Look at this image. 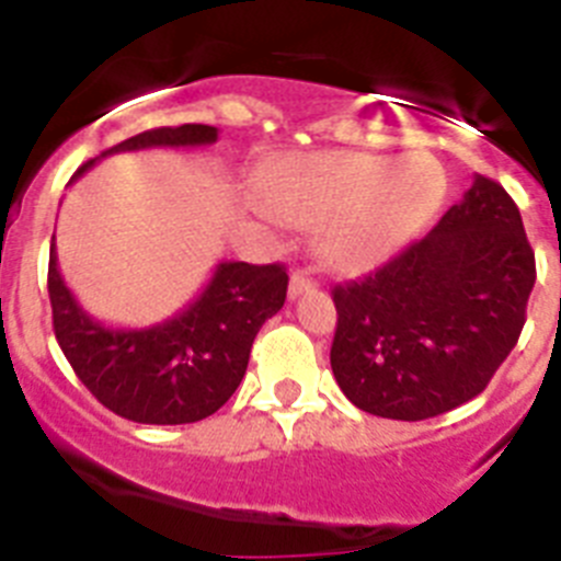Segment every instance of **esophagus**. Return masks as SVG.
I'll return each mask as SVG.
<instances>
[{"mask_svg":"<svg viewBox=\"0 0 561 561\" xmlns=\"http://www.w3.org/2000/svg\"><path fill=\"white\" fill-rule=\"evenodd\" d=\"M317 289V280H311V277L306 275V272H291L289 277V297L295 300V297L306 295V291H314Z\"/></svg>","mask_w":561,"mask_h":561,"instance_id":"34e87169","label":"esophagus"}]
</instances>
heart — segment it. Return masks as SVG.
I'll use <instances>...</instances> for the list:
<instances>
[{
	"mask_svg": "<svg viewBox=\"0 0 561 561\" xmlns=\"http://www.w3.org/2000/svg\"><path fill=\"white\" fill-rule=\"evenodd\" d=\"M445 169L428 152L398 161L367 152L286 158L261 180L259 210L300 228L317 225V255L339 272L383 264L431 222L445 199Z\"/></svg>",
	"mask_w": 561,
	"mask_h": 561,
	"instance_id": "b5f03b06",
	"label": "heart"
}]
</instances>
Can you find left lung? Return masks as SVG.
<instances>
[{"instance_id":"left-lung-1","label":"left lung","mask_w":561,"mask_h":561,"mask_svg":"<svg viewBox=\"0 0 561 561\" xmlns=\"http://www.w3.org/2000/svg\"><path fill=\"white\" fill-rule=\"evenodd\" d=\"M534 280L515 199L476 174L428 236L333 289L339 389L367 414L405 423L467 403L520 339Z\"/></svg>"}]
</instances>
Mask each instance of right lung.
I'll list each match as a JSON object with an SVG mask.
<instances>
[{
	"mask_svg": "<svg viewBox=\"0 0 561 561\" xmlns=\"http://www.w3.org/2000/svg\"><path fill=\"white\" fill-rule=\"evenodd\" d=\"M217 127L180 125L144 130L113 152L147 147H205ZM100 158L77 169L80 178ZM289 275L280 264L222 261L197 300L152 328H107L80 308L49 250V302L60 351L85 389L119 417L144 425H183L222 409L247 373L250 347L272 314L284 308Z\"/></svg>",
	"mask_w": 561,
	"mask_h": 561,
	"instance_id": "obj_1",
	"label": "right lung"
}]
</instances>
